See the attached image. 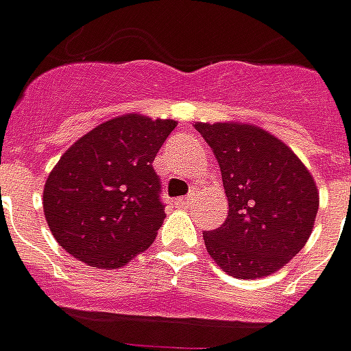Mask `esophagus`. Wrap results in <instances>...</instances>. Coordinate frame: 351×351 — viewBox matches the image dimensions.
<instances>
[{"instance_id": "34e87169", "label": "esophagus", "mask_w": 351, "mask_h": 351, "mask_svg": "<svg viewBox=\"0 0 351 351\" xmlns=\"http://www.w3.org/2000/svg\"><path fill=\"white\" fill-rule=\"evenodd\" d=\"M195 199V192L188 193V195H184V197H178L176 199V205H180V207H190V203H193Z\"/></svg>"}]
</instances>
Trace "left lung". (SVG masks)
<instances>
[{"instance_id":"1","label":"left lung","mask_w":351,"mask_h":351,"mask_svg":"<svg viewBox=\"0 0 351 351\" xmlns=\"http://www.w3.org/2000/svg\"><path fill=\"white\" fill-rule=\"evenodd\" d=\"M222 173L228 218L203 234L207 252L237 279L283 268L312 234L319 195L293 150L252 125L197 123Z\"/></svg>"}]
</instances>
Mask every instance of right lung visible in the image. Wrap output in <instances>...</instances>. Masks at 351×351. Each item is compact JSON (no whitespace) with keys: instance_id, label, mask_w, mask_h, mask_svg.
<instances>
[{"instance_id":"right-lung-1","label":"right lung","mask_w":351,"mask_h":351,"mask_svg":"<svg viewBox=\"0 0 351 351\" xmlns=\"http://www.w3.org/2000/svg\"><path fill=\"white\" fill-rule=\"evenodd\" d=\"M173 119L116 117L68 148L51 171L43 210L58 245L93 268H121L156 239L163 218L152 163Z\"/></svg>"}]
</instances>
